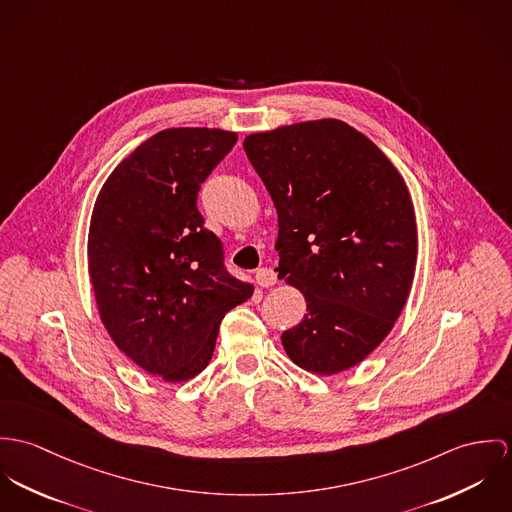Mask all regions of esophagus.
Masks as SVG:
<instances>
[{
	"mask_svg": "<svg viewBox=\"0 0 512 512\" xmlns=\"http://www.w3.org/2000/svg\"><path fill=\"white\" fill-rule=\"evenodd\" d=\"M255 281H257L261 288H269V286L277 284V273L273 269H269V267H263V269H259L255 273Z\"/></svg>",
	"mask_w": 512,
	"mask_h": 512,
	"instance_id": "1",
	"label": "esophagus"
}]
</instances>
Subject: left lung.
Listing matches in <instances>:
<instances>
[{
  "label": "left lung",
  "instance_id": "8db88e82",
  "mask_svg": "<svg viewBox=\"0 0 512 512\" xmlns=\"http://www.w3.org/2000/svg\"><path fill=\"white\" fill-rule=\"evenodd\" d=\"M243 149L279 214V279L306 314L286 355L316 375L361 363L397 322L416 269L418 233L397 167L340 119L251 133Z\"/></svg>",
  "mask_w": 512,
  "mask_h": 512
}]
</instances>
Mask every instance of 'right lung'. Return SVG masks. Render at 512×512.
I'll list each match as a JSON object with an SVG mask.
<instances>
[{
    "label": "right lung",
    "instance_id": "obj_1",
    "mask_svg": "<svg viewBox=\"0 0 512 512\" xmlns=\"http://www.w3.org/2000/svg\"><path fill=\"white\" fill-rule=\"evenodd\" d=\"M235 141L218 127L163 129L115 167L92 210L88 273L100 320L135 365L167 383L206 369L224 316L253 294L226 271L196 208L200 184Z\"/></svg>",
    "mask_w": 512,
    "mask_h": 512
}]
</instances>
